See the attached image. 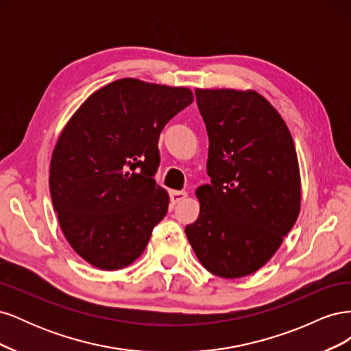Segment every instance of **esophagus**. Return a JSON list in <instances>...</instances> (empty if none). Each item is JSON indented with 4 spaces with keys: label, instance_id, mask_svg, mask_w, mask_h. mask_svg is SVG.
I'll list each match as a JSON object with an SVG mask.
<instances>
[{
    "label": "esophagus",
    "instance_id": "34e87169",
    "mask_svg": "<svg viewBox=\"0 0 351 351\" xmlns=\"http://www.w3.org/2000/svg\"><path fill=\"white\" fill-rule=\"evenodd\" d=\"M187 196L186 192H180V190H173V192H169V200H171V204H178V202H182L184 197Z\"/></svg>",
    "mask_w": 351,
    "mask_h": 351
}]
</instances>
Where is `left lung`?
Returning a JSON list of instances; mask_svg holds the SVG:
<instances>
[{
  "mask_svg": "<svg viewBox=\"0 0 351 351\" xmlns=\"http://www.w3.org/2000/svg\"><path fill=\"white\" fill-rule=\"evenodd\" d=\"M209 137L208 176L197 219L186 236L214 275L240 278L267 263L300 210L293 137L278 111L254 90L196 89Z\"/></svg>",
  "mask_w": 351,
  "mask_h": 351,
  "instance_id": "1",
  "label": "left lung"
}]
</instances>
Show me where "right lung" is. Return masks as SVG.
<instances>
[{"label": "right lung", "instance_id": "obj_1", "mask_svg": "<svg viewBox=\"0 0 351 351\" xmlns=\"http://www.w3.org/2000/svg\"><path fill=\"white\" fill-rule=\"evenodd\" d=\"M192 101L187 88L120 79L92 93L60 134L52 205L70 246L93 267L134 262L165 217L168 193L154 180L159 134Z\"/></svg>", "mask_w": 351, "mask_h": 351}]
</instances>
